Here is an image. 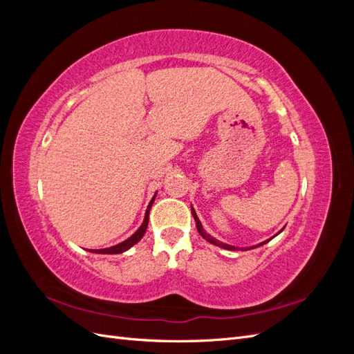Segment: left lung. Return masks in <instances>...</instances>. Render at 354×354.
<instances>
[{"label": "left lung", "mask_w": 354, "mask_h": 354, "mask_svg": "<svg viewBox=\"0 0 354 354\" xmlns=\"http://www.w3.org/2000/svg\"><path fill=\"white\" fill-rule=\"evenodd\" d=\"M192 214H194V209H192ZM194 217H195V221H196V227H198V232L201 233V236L202 238H205L208 242H211V243H214V245H217V246H221V248H224V250H230V251H234V250H238V248H234V246H230V245H226V243H223V242H218L217 239H214V238H211L209 234H207L205 233V230L202 229V224H201V221H199V218L196 217V214H194ZM266 242H269V241H266ZM266 242H263V243H260V245H264ZM260 245H257V246H260ZM254 246H251V248H245V250H252Z\"/></svg>", "instance_id": "1"}]
</instances>
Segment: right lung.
<instances>
[{
  "label": "right lung",
  "mask_w": 354,
  "mask_h": 354,
  "mask_svg": "<svg viewBox=\"0 0 354 354\" xmlns=\"http://www.w3.org/2000/svg\"><path fill=\"white\" fill-rule=\"evenodd\" d=\"M153 201H155V196H153V199L151 201V203H149V207H147V211H146V216H145V221H143V224L140 226V229H138L131 238H128L127 241H124L122 243H118V245H115V246H111V248H106V250H95V251H91V252H97V254H121V252H124V251H127L128 248H131V246L134 245V243H137L138 241H140L142 238H143V234H145V232H146V229H147V223H149V211H151V207H152V203H153Z\"/></svg>",
  "instance_id": "right-lung-1"
}]
</instances>
